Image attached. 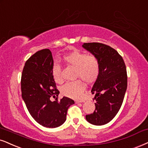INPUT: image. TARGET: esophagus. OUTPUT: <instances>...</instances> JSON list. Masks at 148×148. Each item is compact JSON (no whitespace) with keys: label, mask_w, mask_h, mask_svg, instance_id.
I'll return each mask as SVG.
<instances>
[{"label":"esophagus","mask_w":148,"mask_h":148,"mask_svg":"<svg viewBox=\"0 0 148 148\" xmlns=\"http://www.w3.org/2000/svg\"><path fill=\"white\" fill-rule=\"evenodd\" d=\"M80 102H83V101H80V100H75V103H80Z\"/></svg>","instance_id":"34e87169"}]
</instances>
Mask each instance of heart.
<instances>
[{
    "label": "heart",
    "instance_id": "1",
    "mask_svg": "<svg viewBox=\"0 0 148 148\" xmlns=\"http://www.w3.org/2000/svg\"><path fill=\"white\" fill-rule=\"evenodd\" d=\"M63 60L67 64L76 68V78H80L87 83H93L100 74V63L98 59L93 55H85L83 52L75 50L63 57ZM52 75L56 83H61V66L55 63L52 67ZM85 85L82 80L65 83L61 87V91L63 96L68 98L77 99L82 96Z\"/></svg>",
    "mask_w": 148,
    "mask_h": 148
}]
</instances>
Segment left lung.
<instances>
[{
	"label": "left lung",
	"instance_id": "left-lung-1",
	"mask_svg": "<svg viewBox=\"0 0 148 148\" xmlns=\"http://www.w3.org/2000/svg\"><path fill=\"white\" fill-rule=\"evenodd\" d=\"M83 48L98 58L100 74L91 89L96 109L86 115L90 124L102 126L111 121L120 109L127 89V73L123 58L111 46L84 43Z\"/></svg>",
	"mask_w": 148,
	"mask_h": 148
}]
</instances>
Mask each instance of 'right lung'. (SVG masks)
<instances>
[{"label":"right lung","mask_w":148,"mask_h":148,"mask_svg":"<svg viewBox=\"0 0 148 148\" xmlns=\"http://www.w3.org/2000/svg\"><path fill=\"white\" fill-rule=\"evenodd\" d=\"M53 64L51 51L41 50L26 61L21 78L22 97L29 113L38 124L52 128L65 122L68 108L74 104L67 97L59 101L49 99L59 93L52 75Z\"/></svg>","instance_id":"1"}]
</instances>
